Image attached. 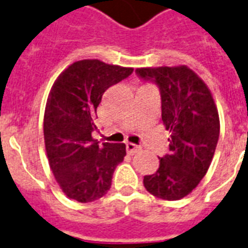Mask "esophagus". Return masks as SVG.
<instances>
[{
	"label": "esophagus",
	"instance_id": "34e87169",
	"mask_svg": "<svg viewBox=\"0 0 248 248\" xmlns=\"http://www.w3.org/2000/svg\"><path fill=\"white\" fill-rule=\"evenodd\" d=\"M140 146H137V144L130 143V142L126 143V151H128V154H130V155H134V154H137V152H140Z\"/></svg>",
	"mask_w": 248,
	"mask_h": 248
}]
</instances>
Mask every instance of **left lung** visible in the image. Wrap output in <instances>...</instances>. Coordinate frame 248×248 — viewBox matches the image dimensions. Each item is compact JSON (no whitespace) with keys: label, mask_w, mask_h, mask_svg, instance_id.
<instances>
[{"label":"left lung","mask_w":248,"mask_h":248,"mask_svg":"<svg viewBox=\"0 0 248 248\" xmlns=\"http://www.w3.org/2000/svg\"><path fill=\"white\" fill-rule=\"evenodd\" d=\"M137 75L151 80L161 94V116L169 130V154L143 186L158 199L175 201L189 195L209 170L220 122L213 94L203 80L184 65L140 68Z\"/></svg>","instance_id":"8db88e82"}]
</instances>
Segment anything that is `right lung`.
I'll return each mask as SVG.
<instances>
[{
	"label": "right lung",
	"instance_id": "right-lung-1",
	"mask_svg": "<svg viewBox=\"0 0 248 248\" xmlns=\"http://www.w3.org/2000/svg\"><path fill=\"white\" fill-rule=\"evenodd\" d=\"M133 68L80 60L65 69L47 98L43 134L49 168L69 199L92 202L108 193L124 143L93 140L97 108L105 91L128 78Z\"/></svg>",
	"mask_w": 248,
	"mask_h": 248
}]
</instances>
